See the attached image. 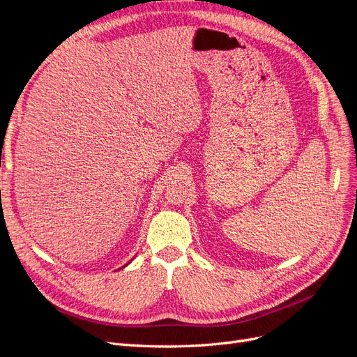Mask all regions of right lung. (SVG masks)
<instances>
[{
  "label": "right lung",
  "instance_id": "right-lung-1",
  "mask_svg": "<svg viewBox=\"0 0 357 357\" xmlns=\"http://www.w3.org/2000/svg\"><path fill=\"white\" fill-rule=\"evenodd\" d=\"M126 265H128V264H126Z\"/></svg>",
  "mask_w": 357,
  "mask_h": 357
}]
</instances>
